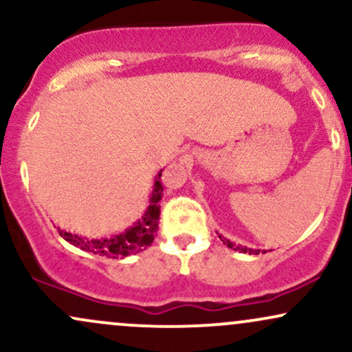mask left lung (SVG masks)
<instances>
[{
    "instance_id": "left-lung-1",
    "label": "left lung",
    "mask_w": 352,
    "mask_h": 352,
    "mask_svg": "<svg viewBox=\"0 0 352 352\" xmlns=\"http://www.w3.org/2000/svg\"><path fill=\"white\" fill-rule=\"evenodd\" d=\"M220 240H221V241H223V243H225V245H228V246H230V248H233V246H235V245H233V243H232V241H230V240H225V238H223V236H220ZM235 250H240V252H243V253H246V252H248V253H252V254H258V253H260V250L243 248V246H236V248H235Z\"/></svg>"
}]
</instances>
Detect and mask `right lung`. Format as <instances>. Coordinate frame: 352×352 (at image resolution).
Returning <instances> with one entry per match:
<instances>
[{"mask_svg": "<svg viewBox=\"0 0 352 352\" xmlns=\"http://www.w3.org/2000/svg\"><path fill=\"white\" fill-rule=\"evenodd\" d=\"M160 177H162V170L159 172V177H157L155 184H153L151 205H148L145 215L137 221L134 227L122 233V235H116L112 238H100V240H87V238H80L78 235H72V233L63 232V230H59V235L66 241H69L71 245L86 250V252L99 254V256L122 258L127 256V254H135L142 252V250L152 245L153 236H155L157 232V225H159V201L162 199L164 192Z\"/></svg>", "mask_w": 352, "mask_h": 352, "instance_id": "add662e5", "label": "right lung"}]
</instances>
